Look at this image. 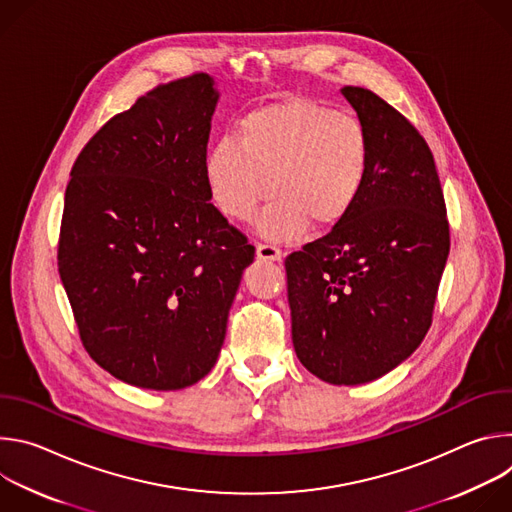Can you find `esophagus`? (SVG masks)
I'll return each mask as SVG.
<instances>
[{
    "label": "esophagus",
    "mask_w": 512,
    "mask_h": 512,
    "mask_svg": "<svg viewBox=\"0 0 512 512\" xmlns=\"http://www.w3.org/2000/svg\"><path fill=\"white\" fill-rule=\"evenodd\" d=\"M257 257L263 261H281V249L271 243H257Z\"/></svg>",
    "instance_id": "1"
}]
</instances>
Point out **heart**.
Wrapping results in <instances>:
<instances>
[{
  "mask_svg": "<svg viewBox=\"0 0 512 512\" xmlns=\"http://www.w3.org/2000/svg\"><path fill=\"white\" fill-rule=\"evenodd\" d=\"M371 172V137L362 121L310 99H285L243 115L235 141L218 139L204 158L210 202L251 221L273 194L259 231L281 243L340 225Z\"/></svg>",
  "mask_w": 512,
  "mask_h": 512,
  "instance_id": "1",
  "label": "heart"
}]
</instances>
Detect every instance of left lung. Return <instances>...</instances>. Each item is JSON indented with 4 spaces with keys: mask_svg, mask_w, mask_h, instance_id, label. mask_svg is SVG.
Returning a JSON list of instances; mask_svg holds the SVG:
<instances>
[{
    "mask_svg": "<svg viewBox=\"0 0 512 512\" xmlns=\"http://www.w3.org/2000/svg\"><path fill=\"white\" fill-rule=\"evenodd\" d=\"M371 137V172L352 212L285 259L291 340L330 385L375 381L431 326L450 225L429 145L369 89L344 87Z\"/></svg>",
    "mask_w": 512,
    "mask_h": 512,
    "instance_id": "left-lung-1",
    "label": "left lung"
}]
</instances>
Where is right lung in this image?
I'll use <instances>...</instances> for the list:
<instances>
[{"instance_id": "obj_1", "label": "right lung", "mask_w": 512, "mask_h": 512, "mask_svg": "<svg viewBox=\"0 0 512 512\" xmlns=\"http://www.w3.org/2000/svg\"><path fill=\"white\" fill-rule=\"evenodd\" d=\"M212 77L160 85L85 145L64 194L58 273L91 358L152 391L216 364L255 247L210 204Z\"/></svg>"}]
</instances>
